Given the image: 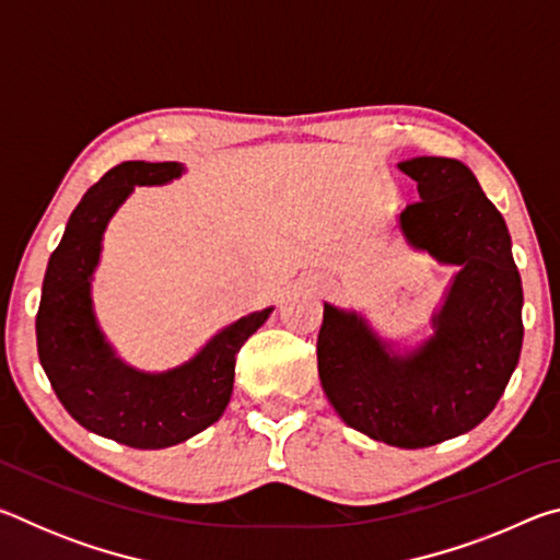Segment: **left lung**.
I'll return each instance as SVG.
<instances>
[{"instance_id":"obj_1","label":"left lung","mask_w":560,"mask_h":560,"mask_svg":"<svg viewBox=\"0 0 560 560\" xmlns=\"http://www.w3.org/2000/svg\"><path fill=\"white\" fill-rule=\"evenodd\" d=\"M397 167L420 192L397 220L405 242L457 273L432 314L434 334L405 353L355 311L324 303L318 377L348 428L420 450L474 430L497 407L524 340V291L504 217L467 165L422 155Z\"/></svg>"}]
</instances>
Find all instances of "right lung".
I'll return each mask as SVG.
<instances>
[{
    "instance_id": "1",
    "label": "right lung",
    "mask_w": 560,
    "mask_h": 560,
    "mask_svg": "<svg viewBox=\"0 0 560 560\" xmlns=\"http://www.w3.org/2000/svg\"><path fill=\"white\" fill-rule=\"evenodd\" d=\"M183 173L179 163L145 160L108 170L71 212L46 267L36 314L42 368L66 412L89 432L136 450L173 447L220 420L232 397L236 353L273 311L224 326L183 365L163 373L128 365L103 336L91 299L103 232L138 185H167Z\"/></svg>"
}]
</instances>
